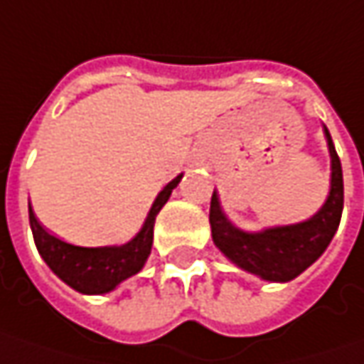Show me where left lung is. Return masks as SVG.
Masks as SVG:
<instances>
[{"instance_id": "obj_1", "label": "left lung", "mask_w": 364, "mask_h": 364, "mask_svg": "<svg viewBox=\"0 0 364 364\" xmlns=\"http://www.w3.org/2000/svg\"><path fill=\"white\" fill-rule=\"evenodd\" d=\"M324 132L332 158L330 194L318 215L310 220L261 232H243L227 220L220 210L217 192L213 194L208 218L215 245L245 272L255 273L267 282H289L308 269L332 241L343 217L344 184L341 158L326 127Z\"/></svg>"}]
</instances>
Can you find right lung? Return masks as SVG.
<instances>
[{
	"label": "right lung",
	"mask_w": 364,
	"mask_h": 364,
	"mask_svg": "<svg viewBox=\"0 0 364 364\" xmlns=\"http://www.w3.org/2000/svg\"><path fill=\"white\" fill-rule=\"evenodd\" d=\"M182 174L161 190L151 206L141 231L135 235L129 243L121 247H77V245L60 241L58 237L50 235L36 218L30 206V227L34 235L36 247L48 267L56 273L64 284L75 287L80 294H107L123 279L132 277L146 263L147 255L154 243V223L161 206L168 203L172 190L178 186Z\"/></svg>",
	"instance_id": "add662e5"
}]
</instances>
